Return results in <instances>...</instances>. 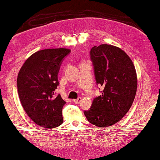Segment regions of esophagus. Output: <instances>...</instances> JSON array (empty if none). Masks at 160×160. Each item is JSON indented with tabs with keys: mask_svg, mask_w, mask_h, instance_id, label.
I'll use <instances>...</instances> for the list:
<instances>
[{
	"mask_svg": "<svg viewBox=\"0 0 160 160\" xmlns=\"http://www.w3.org/2000/svg\"><path fill=\"white\" fill-rule=\"evenodd\" d=\"M81 100H82V99H81V97H79V98L77 99H74L73 102L75 103H79L81 102Z\"/></svg>",
	"mask_w": 160,
	"mask_h": 160,
	"instance_id": "esophagus-1",
	"label": "esophagus"
}]
</instances>
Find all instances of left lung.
<instances>
[{
	"label": "left lung",
	"instance_id": "obj_1",
	"mask_svg": "<svg viewBox=\"0 0 160 160\" xmlns=\"http://www.w3.org/2000/svg\"><path fill=\"white\" fill-rule=\"evenodd\" d=\"M90 57L97 83L103 90L84 114L92 124L107 128L119 122L134 102L138 88L136 70L128 55L115 45L94 46Z\"/></svg>",
	"mask_w": 160,
	"mask_h": 160
}]
</instances>
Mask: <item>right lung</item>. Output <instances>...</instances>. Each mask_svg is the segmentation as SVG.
I'll return each instance as SVG.
<instances>
[{"label":"right lung","instance_id":"add662e5","mask_svg":"<svg viewBox=\"0 0 160 160\" xmlns=\"http://www.w3.org/2000/svg\"><path fill=\"white\" fill-rule=\"evenodd\" d=\"M68 48L45 49L36 52L22 65L17 77V89L21 105L37 125L54 128L63 122L62 109L66 102L60 94L54 97L57 74Z\"/></svg>","mask_w":160,"mask_h":160}]
</instances>
